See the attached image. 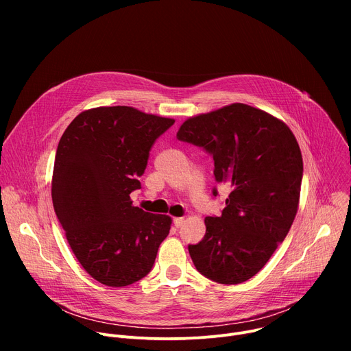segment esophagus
<instances>
[{
    "label": "esophagus",
    "mask_w": 351,
    "mask_h": 351,
    "mask_svg": "<svg viewBox=\"0 0 351 351\" xmlns=\"http://www.w3.org/2000/svg\"><path fill=\"white\" fill-rule=\"evenodd\" d=\"M184 223V218H173V225L176 228H180Z\"/></svg>",
    "instance_id": "1"
}]
</instances>
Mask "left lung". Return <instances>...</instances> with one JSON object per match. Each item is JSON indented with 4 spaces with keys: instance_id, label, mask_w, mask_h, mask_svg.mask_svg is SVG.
I'll return each mask as SVG.
<instances>
[{
    "instance_id": "obj_1",
    "label": "left lung",
    "mask_w": 351,
    "mask_h": 351,
    "mask_svg": "<svg viewBox=\"0 0 351 351\" xmlns=\"http://www.w3.org/2000/svg\"><path fill=\"white\" fill-rule=\"evenodd\" d=\"M176 138L213 156L215 182L232 189L222 215L207 217L203 240L189 244L194 267L222 285L245 282L294 221L303 179L298 143L282 121L240 103L187 119Z\"/></svg>"
}]
</instances>
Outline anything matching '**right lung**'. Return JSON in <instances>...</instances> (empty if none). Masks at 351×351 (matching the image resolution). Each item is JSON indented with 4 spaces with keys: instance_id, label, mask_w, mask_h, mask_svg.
<instances>
[{
    "instance_id": "obj_1",
    "label": "right lung",
    "mask_w": 351,
    "mask_h": 351,
    "mask_svg": "<svg viewBox=\"0 0 351 351\" xmlns=\"http://www.w3.org/2000/svg\"><path fill=\"white\" fill-rule=\"evenodd\" d=\"M173 119L132 107L79 114L56 154L53 204L77 261L99 283L132 285L152 271L171 218L133 207L149 149Z\"/></svg>"
}]
</instances>
